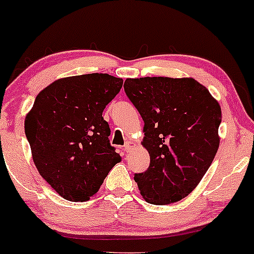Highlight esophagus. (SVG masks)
<instances>
[{"mask_svg":"<svg viewBox=\"0 0 254 254\" xmlns=\"http://www.w3.org/2000/svg\"><path fill=\"white\" fill-rule=\"evenodd\" d=\"M133 147H135V143H133L132 141H127V142H125V146H124L125 152H131Z\"/></svg>","mask_w":254,"mask_h":254,"instance_id":"obj_1","label":"esophagus"}]
</instances>
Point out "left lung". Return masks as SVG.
<instances>
[{"label":"left lung","instance_id":"1","mask_svg":"<svg viewBox=\"0 0 254 254\" xmlns=\"http://www.w3.org/2000/svg\"><path fill=\"white\" fill-rule=\"evenodd\" d=\"M124 90L143 119L146 172L135 175L140 193L153 205H169L194 190L219 147L222 110L194 78H127Z\"/></svg>","mask_w":254,"mask_h":254}]
</instances>
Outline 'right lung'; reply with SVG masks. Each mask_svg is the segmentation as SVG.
<instances>
[{"label":"right lung","mask_w":254,"mask_h":254,"mask_svg":"<svg viewBox=\"0 0 254 254\" xmlns=\"http://www.w3.org/2000/svg\"><path fill=\"white\" fill-rule=\"evenodd\" d=\"M122 86V78L107 73L60 78L38 94L25 117L33 163L64 199L89 200L122 160L102 117Z\"/></svg>","instance_id":"right-lung-1"}]
</instances>
